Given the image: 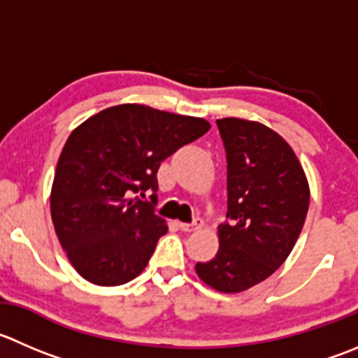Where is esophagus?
Segmentation results:
<instances>
[{"instance_id": "34e87169", "label": "esophagus", "mask_w": 358, "mask_h": 358, "mask_svg": "<svg viewBox=\"0 0 358 358\" xmlns=\"http://www.w3.org/2000/svg\"><path fill=\"white\" fill-rule=\"evenodd\" d=\"M180 227H182V231H185V232L197 231V229L203 227V220H201V218H196L192 224H180Z\"/></svg>"}]
</instances>
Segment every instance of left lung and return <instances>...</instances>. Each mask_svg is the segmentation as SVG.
Wrapping results in <instances>:
<instances>
[{"label":"left lung","instance_id":"1","mask_svg":"<svg viewBox=\"0 0 358 358\" xmlns=\"http://www.w3.org/2000/svg\"><path fill=\"white\" fill-rule=\"evenodd\" d=\"M227 157V220L217 255L196 273L218 292L264 282L292 252L310 208V187L290 145L264 124L217 120Z\"/></svg>","mask_w":358,"mask_h":358}]
</instances>
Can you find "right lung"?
I'll return each instance as SVG.
<instances>
[{
	"label": "right lung",
	"mask_w": 358,
	"mask_h": 358,
	"mask_svg": "<svg viewBox=\"0 0 358 358\" xmlns=\"http://www.w3.org/2000/svg\"><path fill=\"white\" fill-rule=\"evenodd\" d=\"M208 129L204 119L119 105L69 134L55 168L50 213L59 243L82 278L115 287L143 271L168 232L154 210L159 166ZM145 192H152L150 201L134 195Z\"/></svg>",
	"instance_id": "obj_1"
}]
</instances>
